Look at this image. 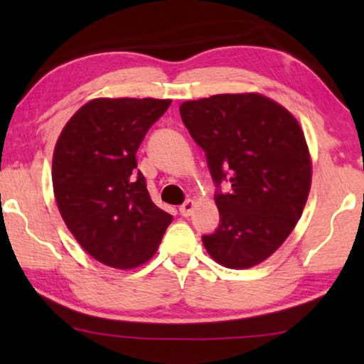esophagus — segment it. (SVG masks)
Returning <instances> with one entry per match:
<instances>
[{
    "label": "esophagus",
    "instance_id": "esophagus-1",
    "mask_svg": "<svg viewBox=\"0 0 364 364\" xmlns=\"http://www.w3.org/2000/svg\"><path fill=\"white\" fill-rule=\"evenodd\" d=\"M193 207H196V202H193V200H186L181 207H178V212H181L182 217H188V215H192Z\"/></svg>",
    "mask_w": 364,
    "mask_h": 364
}]
</instances>
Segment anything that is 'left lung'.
I'll return each mask as SVG.
<instances>
[{
  "label": "left lung",
  "instance_id": "obj_1",
  "mask_svg": "<svg viewBox=\"0 0 364 364\" xmlns=\"http://www.w3.org/2000/svg\"><path fill=\"white\" fill-rule=\"evenodd\" d=\"M182 122L205 152L220 223L202 237L213 260L250 268L295 228L311 183L296 119L260 94H217L181 106ZM227 181L229 192L220 186Z\"/></svg>",
  "mask_w": 364,
  "mask_h": 364
}]
</instances>
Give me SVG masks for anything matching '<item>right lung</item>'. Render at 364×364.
I'll return each mask as SVG.
<instances>
[{
  "label": "right lung",
  "instance_id": "obj_1",
  "mask_svg": "<svg viewBox=\"0 0 364 364\" xmlns=\"http://www.w3.org/2000/svg\"><path fill=\"white\" fill-rule=\"evenodd\" d=\"M168 99H94L69 119L53 156V188L74 238L97 262L134 268L156 253L172 215L159 208L136 152Z\"/></svg>",
  "mask_w": 364,
  "mask_h": 364
}]
</instances>
